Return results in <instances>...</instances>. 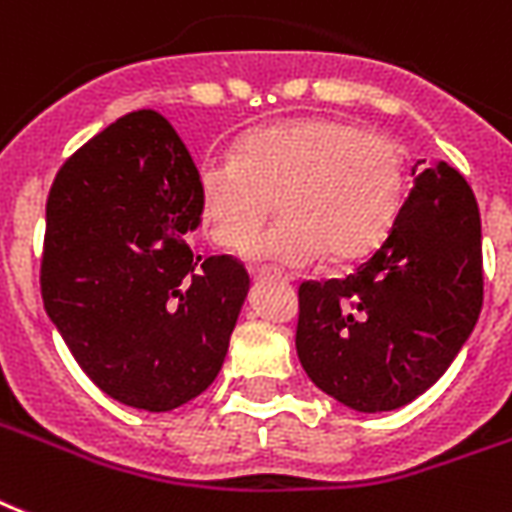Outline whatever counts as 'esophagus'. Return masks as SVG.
Masks as SVG:
<instances>
[{
	"mask_svg": "<svg viewBox=\"0 0 512 512\" xmlns=\"http://www.w3.org/2000/svg\"><path fill=\"white\" fill-rule=\"evenodd\" d=\"M256 280H264V277H275V280H290V275H285V272H280V269H269V267H256L251 272Z\"/></svg>",
	"mask_w": 512,
	"mask_h": 512,
	"instance_id": "obj_1",
	"label": "esophagus"
}]
</instances>
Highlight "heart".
I'll return each instance as SVG.
<instances>
[{
	"label": "heart",
	"mask_w": 512,
	"mask_h": 512,
	"mask_svg": "<svg viewBox=\"0 0 512 512\" xmlns=\"http://www.w3.org/2000/svg\"><path fill=\"white\" fill-rule=\"evenodd\" d=\"M402 150L391 137L343 118L309 116L240 137L232 155L195 171L200 227L253 261L304 267L327 253L354 261L378 248L404 203ZM278 198L283 219L260 236Z\"/></svg>",
	"instance_id": "obj_1"
}]
</instances>
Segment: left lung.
Instances as JSON below:
<instances>
[{
    "mask_svg": "<svg viewBox=\"0 0 512 512\" xmlns=\"http://www.w3.org/2000/svg\"><path fill=\"white\" fill-rule=\"evenodd\" d=\"M412 177L370 259L343 280L298 288L301 367L357 412L399 410L425 394L455 362L484 304L473 190L444 161Z\"/></svg>",
    "mask_w": 512,
    "mask_h": 512,
    "instance_id": "obj_1",
    "label": "left lung"
}]
</instances>
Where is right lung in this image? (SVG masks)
I'll return each instance as SVG.
<instances>
[{"label":"right lung","mask_w":512,"mask_h":512,"mask_svg":"<svg viewBox=\"0 0 512 512\" xmlns=\"http://www.w3.org/2000/svg\"><path fill=\"white\" fill-rule=\"evenodd\" d=\"M195 163L155 110H134L63 163L47 200L42 298L73 359L110 399L169 412L203 394L251 280L200 261Z\"/></svg>","instance_id":"add662e5"}]
</instances>
